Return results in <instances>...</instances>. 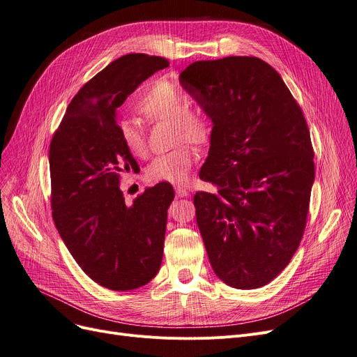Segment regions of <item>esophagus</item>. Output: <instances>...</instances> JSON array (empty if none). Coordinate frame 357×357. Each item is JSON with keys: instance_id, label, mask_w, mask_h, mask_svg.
<instances>
[{"instance_id": "34e87169", "label": "esophagus", "mask_w": 357, "mask_h": 357, "mask_svg": "<svg viewBox=\"0 0 357 357\" xmlns=\"http://www.w3.org/2000/svg\"><path fill=\"white\" fill-rule=\"evenodd\" d=\"M189 189L188 188H177L176 189V195L178 196V197H188L189 196Z\"/></svg>"}]
</instances>
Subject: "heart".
I'll return each instance as SVG.
<instances>
[{
  "label": "heart",
  "instance_id": "heart-1",
  "mask_svg": "<svg viewBox=\"0 0 357 357\" xmlns=\"http://www.w3.org/2000/svg\"><path fill=\"white\" fill-rule=\"evenodd\" d=\"M188 96L177 84L158 82L137 102V112L149 121H173L176 144L186 140L195 145H204L211 137V123L202 111L190 109ZM121 144L132 156L144 158L148 145L140 127L129 120L119 121ZM195 152L189 146H180L168 153L156 156L146 168V178L151 183L184 184L189 180Z\"/></svg>",
  "mask_w": 357,
  "mask_h": 357
}]
</instances>
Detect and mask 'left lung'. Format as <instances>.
I'll return each mask as SVG.
<instances>
[{
  "label": "left lung",
  "instance_id": "8db88e82",
  "mask_svg": "<svg viewBox=\"0 0 357 357\" xmlns=\"http://www.w3.org/2000/svg\"><path fill=\"white\" fill-rule=\"evenodd\" d=\"M178 79L212 121L199 177L218 190L193 197L211 266L227 286L259 289L305 231L315 165L303 112L256 56L195 61Z\"/></svg>",
  "mask_w": 357,
  "mask_h": 357
}]
</instances>
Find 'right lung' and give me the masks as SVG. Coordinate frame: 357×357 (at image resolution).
Masks as SVG:
<instances>
[{"label": "right lung", "instance_id": "right-lung-1", "mask_svg": "<svg viewBox=\"0 0 357 357\" xmlns=\"http://www.w3.org/2000/svg\"><path fill=\"white\" fill-rule=\"evenodd\" d=\"M165 67V59L148 54H127L112 61L71 99L51 140L55 227L84 274L109 290L145 286L162 262L174 189L158 183L126 205L120 178L139 165L121 144L117 108Z\"/></svg>", "mask_w": 357, "mask_h": 357}]
</instances>
